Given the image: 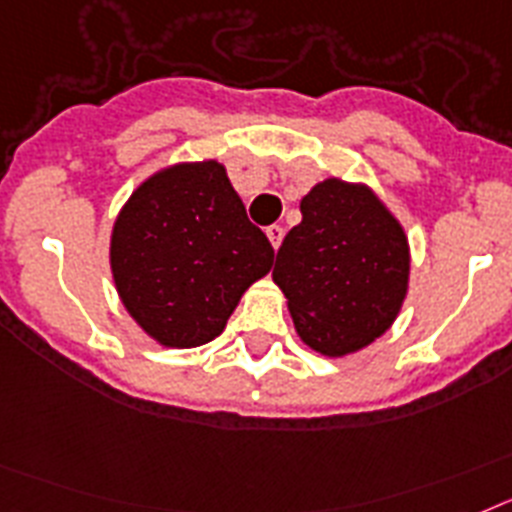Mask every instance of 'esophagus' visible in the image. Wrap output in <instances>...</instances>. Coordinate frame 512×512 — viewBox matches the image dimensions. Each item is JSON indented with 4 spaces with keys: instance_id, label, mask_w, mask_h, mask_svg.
Wrapping results in <instances>:
<instances>
[{
    "instance_id": "34e87169",
    "label": "esophagus",
    "mask_w": 512,
    "mask_h": 512,
    "mask_svg": "<svg viewBox=\"0 0 512 512\" xmlns=\"http://www.w3.org/2000/svg\"><path fill=\"white\" fill-rule=\"evenodd\" d=\"M283 234H286V229H283V226H278V224L268 226V239H270V244H273L275 250H278V247H281Z\"/></svg>"
}]
</instances>
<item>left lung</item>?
<instances>
[{
  "mask_svg": "<svg viewBox=\"0 0 512 512\" xmlns=\"http://www.w3.org/2000/svg\"><path fill=\"white\" fill-rule=\"evenodd\" d=\"M275 257L301 340L322 355H348L384 335L407 293L410 247L397 219L361 185L324 180L301 201Z\"/></svg>",
  "mask_w": 512,
  "mask_h": 512,
  "instance_id": "1",
  "label": "left lung"
}]
</instances>
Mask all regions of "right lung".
Returning <instances> with one entry per match:
<instances>
[{
	"label": "right lung",
	"instance_id": "1",
	"mask_svg": "<svg viewBox=\"0 0 512 512\" xmlns=\"http://www.w3.org/2000/svg\"><path fill=\"white\" fill-rule=\"evenodd\" d=\"M275 250L219 162L149 177L113 226L110 265L123 304L154 340L198 348L221 335Z\"/></svg>",
	"mask_w": 512,
	"mask_h": 512
}]
</instances>
